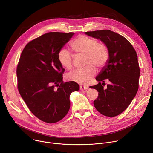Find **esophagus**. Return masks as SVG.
Wrapping results in <instances>:
<instances>
[{"instance_id": "1", "label": "esophagus", "mask_w": 153, "mask_h": 153, "mask_svg": "<svg viewBox=\"0 0 153 153\" xmlns=\"http://www.w3.org/2000/svg\"><path fill=\"white\" fill-rule=\"evenodd\" d=\"M80 90H85L88 89V87H86V86H84V85H80Z\"/></svg>"}]
</instances>
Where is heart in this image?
I'll list each match as a JSON object with an SVG mask.
<instances>
[{
	"instance_id": "1",
	"label": "heart",
	"mask_w": 153,
	"mask_h": 153,
	"mask_svg": "<svg viewBox=\"0 0 153 153\" xmlns=\"http://www.w3.org/2000/svg\"><path fill=\"white\" fill-rule=\"evenodd\" d=\"M71 47L77 56H85L84 68L76 69L68 75V79L79 84H88L96 73L95 66L102 68L108 59V50L104 43L96 38L79 35L73 40ZM58 60L65 69L73 67V58L66 49H61L58 53Z\"/></svg>"
}]
</instances>
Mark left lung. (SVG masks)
I'll list each match as a JSON object with an SVG mask.
<instances>
[{
  "instance_id": "left-lung-1",
  "label": "left lung",
  "mask_w": 153,
  "mask_h": 153,
  "mask_svg": "<svg viewBox=\"0 0 153 153\" xmlns=\"http://www.w3.org/2000/svg\"><path fill=\"white\" fill-rule=\"evenodd\" d=\"M85 33L101 39L108 50L106 65L96 77L99 84L91 86L99 92L94 106L104 116H117L128 108L138 89L140 71L136 51L126 38L111 30H100ZM105 79L110 84L104 89ZM101 81L103 82V86Z\"/></svg>"
}]
</instances>
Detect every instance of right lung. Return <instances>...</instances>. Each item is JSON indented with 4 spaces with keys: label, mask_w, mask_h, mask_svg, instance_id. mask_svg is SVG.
<instances>
[{
    "label": "right lung",
    "mask_w": 153,
    "mask_h": 153,
    "mask_svg": "<svg viewBox=\"0 0 153 153\" xmlns=\"http://www.w3.org/2000/svg\"><path fill=\"white\" fill-rule=\"evenodd\" d=\"M74 34L49 32L29 42L17 66L18 91L30 112L38 119L55 123L70 108L69 96L79 90L73 81L63 82L65 69L58 53Z\"/></svg>",
    "instance_id": "right-lung-1"
}]
</instances>
